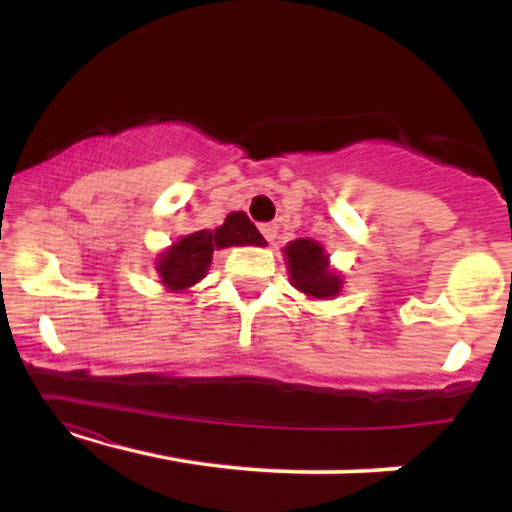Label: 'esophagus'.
<instances>
[{"label":"esophagus","mask_w":512,"mask_h":512,"mask_svg":"<svg viewBox=\"0 0 512 512\" xmlns=\"http://www.w3.org/2000/svg\"><path fill=\"white\" fill-rule=\"evenodd\" d=\"M260 233L264 236V240H267V243H272V240L276 238V226H274V223H262Z\"/></svg>","instance_id":"obj_1"}]
</instances>
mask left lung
Segmentation results:
<instances>
[{
  "mask_svg": "<svg viewBox=\"0 0 512 512\" xmlns=\"http://www.w3.org/2000/svg\"><path fill=\"white\" fill-rule=\"evenodd\" d=\"M286 264H289L291 284L313 298H332L342 289V279L330 272L327 255L315 240L301 238L286 245Z\"/></svg>",
  "mask_w": 512,
  "mask_h": 512,
  "instance_id": "obj_1",
  "label": "left lung"
}]
</instances>
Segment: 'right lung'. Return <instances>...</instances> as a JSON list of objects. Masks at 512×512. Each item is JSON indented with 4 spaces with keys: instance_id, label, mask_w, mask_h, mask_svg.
<instances>
[{
    "instance_id": "right-lung-1",
    "label": "right lung",
    "mask_w": 512,
    "mask_h": 512,
    "mask_svg": "<svg viewBox=\"0 0 512 512\" xmlns=\"http://www.w3.org/2000/svg\"><path fill=\"white\" fill-rule=\"evenodd\" d=\"M228 245H264L262 233L243 211L228 214L216 231H197L180 238L173 248L163 252L156 269L170 291H182L207 274L214 250Z\"/></svg>"
}]
</instances>
